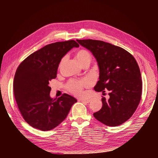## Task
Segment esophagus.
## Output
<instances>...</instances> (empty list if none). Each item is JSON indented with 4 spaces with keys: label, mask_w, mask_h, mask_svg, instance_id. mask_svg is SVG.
<instances>
[{
    "label": "esophagus",
    "mask_w": 158,
    "mask_h": 158,
    "mask_svg": "<svg viewBox=\"0 0 158 158\" xmlns=\"http://www.w3.org/2000/svg\"><path fill=\"white\" fill-rule=\"evenodd\" d=\"M81 101L84 103H89L90 102V99H81Z\"/></svg>",
    "instance_id": "34e87169"
}]
</instances>
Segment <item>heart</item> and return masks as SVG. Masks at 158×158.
Here are the masks:
<instances>
[{"label": "heart", "instance_id": "1", "mask_svg": "<svg viewBox=\"0 0 158 158\" xmlns=\"http://www.w3.org/2000/svg\"><path fill=\"white\" fill-rule=\"evenodd\" d=\"M67 56H64L62 60H60L59 67H60L67 60ZM76 57L80 63V64L82 66L87 63H91L92 57L90 53L86 50L81 49L79 50L76 53ZM89 85V82L87 80L84 79L81 81L76 80H71L67 84V88L68 89L69 91L72 93L73 94L79 96L82 94L83 89Z\"/></svg>", "mask_w": 158, "mask_h": 158}]
</instances>
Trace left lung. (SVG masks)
Segmentation results:
<instances>
[{"mask_svg": "<svg viewBox=\"0 0 158 158\" xmlns=\"http://www.w3.org/2000/svg\"><path fill=\"white\" fill-rule=\"evenodd\" d=\"M76 40L97 60L99 76L94 90L109 91V99L102 98V108L94 117L108 126L124 123L132 116L141 97V75L136 59L125 49L104 41Z\"/></svg>", "mask_w": 158, "mask_h": 158, "instance_id": "1", "label": "left lung"}]
</instances>
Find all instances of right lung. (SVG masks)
I'll list each match as a JSON object with an SVG mask.
<instances>
[{
    "instance_id": "right-lung-1",
    "label": "right lung",
    "mask_w": 158,
    "mask_h": 158,
    "mask_svg": "<svg viewBox=\"0 0 158 158\" xmlns=\"http://www.w3.org/2000/svg\"><path fill=\"white\" fill-rule=\"evenodd\" d=\"M79 47L74 40L48 44L19 65L14 79V96L22 117L32 127L43 131L55 128L77 102L67 94L51 98L49 84L57 77L62 58L73 48Z\"/></svg>"
}]
</instances>
